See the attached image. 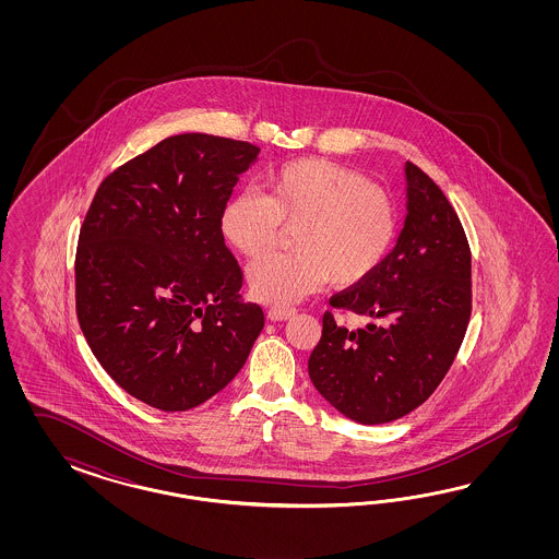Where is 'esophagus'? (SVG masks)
I'll use <instances>...</instances> for the list:
<instances>
[{
	"label": "esophagus",
	"instance_id": "obj_1",
	"mask_svg": "<svg viewBox=\"0 0 559 559\" xmlns=\"http://www.w3.org/2000/svg\"><path fill=\"white\" fill-rule=\"evenodd\" d=\"M297 311L293 307H271L269 309V318L272 322H285L288 318H293Z\"/></svg>",
	"mask_w": 559,
	"mask_h": 559
}]
</instances>
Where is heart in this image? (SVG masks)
<instances>
[{"label":"heart","mask_w":559,"mask_h":559,"mask_svg":"<svg viewBox=\"0 0 559 559\" xmlns=\"http://www.w3.org/2000/svg\"><path fill=\"white\" fill-rule=\"evenodd\" d=\"M225 241L246 258L295 234V254L269 255L248 269L255 299L288 305L323 287L353 288L371 278L390 255L400 217L390 194L355 168L328 159H297L274 169L266 194L239 190L223 204Z\"/></svg>","instance_id":"1"}]
</instances>
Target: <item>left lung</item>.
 Segmentation results:
<instances>
[{
    "label": "left lung",
    "instance_id": "obj_1",
    "mask_svg": "<svg viewBox=\"0 0 559 559\" xmlns=\"http://www.w3.org/2000/svg\"><path fill=\"white\" fill-rule=\"evenodd\" d=\"M407 215L379 271L336 293L340 311L385 320L348 330L323 313L309 379L360 424L393 423L439 388L472 316V252L455 209L423 169L406 164Z\"/></svg>",
    "mask_w": 559,
    "mask_h": 559
}]
</instances>
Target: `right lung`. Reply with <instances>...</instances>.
Returning <instances> with one entry per match:
<instances>
[{"label": "right lung", "mask_w": 559, "mask_h": 559, "mask_svg": "<svg viewBox=\"0 0 559 559\" xmlns=\"http://www.w3.org/2000/svg\"><path fill=\"white\" fill-rule=\"evenodd\" d=\"M260 150L185 133L102 180L75 254V309L85 340L122 390L185 412L219 393L264 328L243 304V274L219 217Z\"/></svg>", "instance_id": "add662e5"}]
</instances>
